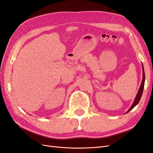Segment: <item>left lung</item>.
<instances>
[{"mask_svg": "<svg viewBox=\"0 0 153 153\" xmlns=\"http://www.w3.org/2000/svg\"><path fill=\"white\" fill-rule=\"evenodd\" d=\"M143 65V80H142V82H141V84H140V88H139V91H138V92H137V95H136V97H135V100H134V102H133L132 106H131V108H130L128 110V111L126 112V114H127V113H128V111H131L132 109H133V108H134V107L139 103V101H140V98H141V97H142L143 92V89H144V82H145V74H144V70L143 65Z\"/></svg>", "mask_w": 153, "mask_h": 153, "instance_id": "left-lung-1", "label": "left lung"}]
</instances>
